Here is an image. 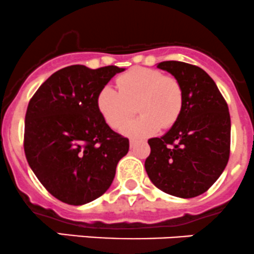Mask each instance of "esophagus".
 Wrapping results in <instances>:
<instances>
[{
  "label": "esophagus",
  "instance_id": "obj_1",
  "mask_svg": "<svg viewBox=\"0 0 254 254\" xmlns=\"http://www.w3.org/2000/svg\"><path fill=\"white\" fill-rule=\"evenodd\" d=\"M129 143H130V145H134L135 143H137V139H134V138H130Z\"/></svg>",
  "mask_w": 254,
  "mask_h": 254
}]
</instances>
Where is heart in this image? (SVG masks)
I'll list each match as a JSON object with an SVG mask.
<instances>
[{"label": "heart", "mask_w": 254, "mask_h": 254, "mask_svg": "<svg viewBox=\"0 0 254 254\" xmlns=\"http://www.w3.org/2000/svg\"><path fill=\"white\" fill-rule=\"evenodd\" d=\"M100 90L96 105L102 119L114 129H122L132 120L135 109L140 116L125 128L128 135H147L159 128L172 127L184 105V92L175 77L160 70L137 66Z\"/></svg>", "instance_id": "obj_1"}]
</instances>
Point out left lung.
Segmentation results:
<instances>
[{"instance_id":"1","label":"left lung","mask_w":254,"mask_h":254,"mask_svg":"<svg viewBox=\"0 0 254 254\" xmlns=\"http://www.w3.org/2000/svg\"><path fill=\"white\" fill-rule=\"evenodd\" d=\"M159 69L180 82L184 105L178 121L160 138H150L144 167L150 182L183 199L199 196L220 178L230 158L228 106L206 71L183 62H162Z\"/></svg>"}]
</instances>
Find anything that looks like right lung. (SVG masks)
<instances>
[{
  "label": "right lung",
  "instance_id": "obj_1",
  "mask_svg": "<svg viewBox=\"0 0 254 254\" xmlns=\"http://www.w3.org/2000/svg\"><path fill=\"white\" fill-rule=\"evenodd\" d=\"M124 67H63L39 86L27 107L24 153L43 187L69 205L107 191L129 140L110 128L96 105L100 90Z\"/></svg>",
  "mask_w": 254,
  "mask_h": 254
}]
</instances>
